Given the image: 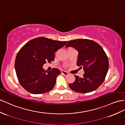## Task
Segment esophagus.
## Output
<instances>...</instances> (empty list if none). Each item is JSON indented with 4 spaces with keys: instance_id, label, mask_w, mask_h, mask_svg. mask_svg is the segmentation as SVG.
Returning a JSON list of instances; mask_svg holds the SVG:
<instances>
[{
    "instance_id": "34e87169",
    "label": "esophagus",
    "mask_w": 125,
    "mask_h": 125,
    "mask_svg": "<svg viewBox=\"0 0 125 125\" xmlns=\"http://www.w3.org/2000/svg\"><path fill=\"white\" fill-rule=\"evenodd\" d=\"M61 72L62 74H63L64 75H65V76H66V75H68L69 74V73L68 72H66V71H61Z\"/></svg>"
}]
</instances>
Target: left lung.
<instances>
[{"label":"left lung","instance_id":"1","mask_svg":"<svg viewBox=\"0 0 125 125\" xmlns=\"http://www.w3.org/2000/svg\"><path fill=\"white\" fill-rule=\"evenodd\" d=\"M69 46L78 51L76 64L84 71L82 78L74 75L75 81L69 84V87L79 93L96 90L104 82L108 71V59L104 49L95 42L88 39L69 41L65 47Z\"/></svg>","mask_w":125,"mask_h":125}]
</instances>
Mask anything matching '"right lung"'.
<instances>
[{"instance_id": "right-lung-1", "label": "right lung", "mask_w": 125, "mask_h": 125, "mask_svg": "<svg viewBox=\"0 0 125 125\" xmlns=\"http://www.w3.org/2000/svg\"><path fill=\"white\" fill-rule=\"evenodd\" d=\"M67 42L39 37L21 48L16 57L15 69L18 81L25 90L32 94H42L54 88L61 71L53 68L47 72L43 66L54 61V53Z\"/></svg>"}]
</instances>
